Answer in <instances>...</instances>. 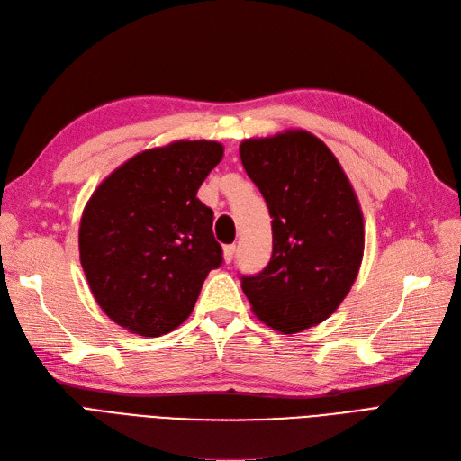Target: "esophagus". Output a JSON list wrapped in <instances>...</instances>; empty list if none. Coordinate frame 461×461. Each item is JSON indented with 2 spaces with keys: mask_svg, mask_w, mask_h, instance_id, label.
<instances>
[{
  "mask_svg": "<svg viewBox=\"0 0 461 461\" xmlns=\"http://www.w3.org/2000/svg\"><path fill=\"white\" fill-rule=\"evenodd\" d=\"M234 253H236V246L232 244V246H225L223 248V259H225V263L229 265V263H232V259H234Z\"/></svg>",
  "mask_w": 461,
  "mask_h": 461,
  "instance_id": "1",
  "label": "esophagus"
}]
</instances>
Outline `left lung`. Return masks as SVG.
Masks as SVG:
<instances>
[{
	"mask_svg": "<svg viewBox=\"0 0 461 461\" xmlns=\"http://www.w3.org/2000/svg\"><path fill=\"white\" fill-rule=\"evenodd\" d=\"M240 158L272 217V257L242 276L253 314L284 335L327 320L363 259L359 200L337 157L306 131L240 143Z\"/></svg>",
	"mask_w": 461,
	"mask_h": 461,
	"instance_id": "left-lung-1",
	"label": "left lung"
}]
</instances>
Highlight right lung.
Masks as SVG:
<instances>
[{"mask_svg":"<svg viewBox=\"0 0 461 461\" xmlns=\"http://www.w3.org/2000/svg\"><path fill=\"white\" fill-rule=\"evenodd\" d=\"M223 158L208 140L155 147L109 174L86 202L79 255L92 294L117 325L160 337L185 321L223 263L198 187Z\"/></svg>","mask_w":461,"mask_h":461,"instance_id":"right-lung-1","label":"right lung"}]
</instances>
